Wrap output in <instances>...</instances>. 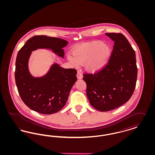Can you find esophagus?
<instances>
[{
	"label": "esophagus",
	"instance_id": "1",
	"mask_svg": "<svg viewBox=\"0 0 155 155\" xmlns=\"http://www.w3.org/2000/svg\"><path fill=\"white\" fill-rule=\"evenodd\" d=\"M77 77L78 79H81L82 78V74H81V73L80 71H78L77 72Z\"/></svg>",
	"mask_w": 155,
	"mask_h": 155
}]
</instances>
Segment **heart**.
Wrapping results in <instances>:
<instances>
[{
    "label": "heart",
    "mask_w": 155,
    "mask_h": 155,
    "mask_svg": "<svg viewBox=\"0 0 155 155\" xmlns=\"http://www.w3.org/2000/svg\"><path fill=\"white\" fill-rule=\"evenodd\" d=\"M111 53L109 45L101 41H95L77 46L72 52L73 57L68 55L67 58L75 66L84 64L88 71L95 72L104 66Z\"/></svg>",
    "instance_id": "heart-1"
}]
</instances>
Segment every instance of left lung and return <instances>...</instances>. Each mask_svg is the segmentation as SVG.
I'll use <instances>...</instances> for the list:
<instances>
[{"instance_id":"8db88e82","label":"left lung","mask_w":155,"mask_h":155,"mask_svg":"<svg viewBox=\"0 0 155 155\" xmlns=\"http://www.w3.org/2000/svg\"><path fill=\"white\" fill-rule=\"evenodd\" d=\"M114 42L107 64L101 71L84 74L87 95L92 106L100 111L114 110L133 95L137 79L135 52L124 35L106 33Z\"/></svg>"}]
</instances>
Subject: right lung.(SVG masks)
<instances>
[{"mask_svg":"<svg viewBox=\"0 0 155 155\" xmlns=\"http://www.w3.org/2000/svg\"><path fill=\"white\" fill-rule=\"evenodd\" d=\"M68 42L64 39L46 35H35L29 39L17 53L15 80L23 102L32 110L51 114L60 110L66 104L71 89L77 81V70L64 68L54 63L48 73L34 77L28 70L32 51L38 49H51L64 58L63 48Z\"/></svg>","mask_w":155,"mask_h":155,"instance_id":"obj_1","label":"right lung"}]
</instances>
